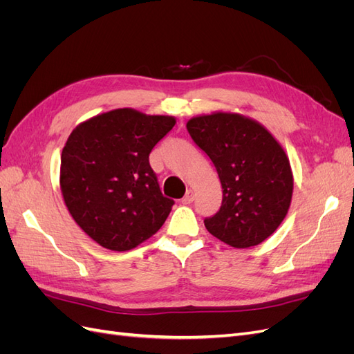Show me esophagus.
<instances>
[{"label": "esophagus", "instance_id": "34e87169", "mask_svg": "<svg viewBox=\"0 0 354 354\" xmlns=\"http://www.w3.org/2000/svg\"><path fill=\"white\" fill-rule=\"evenodd\" d=\"M194 199H195V192L189 189L186 192V195L183 196V199H181V203H190V202H194Z\"/></svg>", "mask_w": 354, "mask_h": 354}]
</instances>
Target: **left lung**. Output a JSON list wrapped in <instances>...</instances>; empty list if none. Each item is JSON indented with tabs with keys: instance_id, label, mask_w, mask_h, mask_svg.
<instances>
[{
	"instance_id": "8db88e82",
	"label": "left lung",
	"mask_w": 354,
	"mask_h": 354,
	"mask_svg": "<svg viewBox=\"0 0 354 354\" xmlns=\"http://www.w3.org/2000/svg\"><path fill=\"white\" fill-rule=\"evenodd\" d=\"M217 169L220 211L207 230L233 248H250L281 226L291 205L294 177L282 145L259 121L236 112H212L186 124Z\"/></svg>"
}]
</instances>
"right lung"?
Masks as SVG:
<instances>
[{"label": "right lung", "instance_id": "1", "mask_svg": "<svg viewBox=\"0 0 354 354\" xmlns=\"http://www.w3.org/2000/svg\"><path fill=\"white\" fill-rule=\"evenodd\" d=\"M174 125V116L122 108L82 121L68 137L62 196L75 223L103 248L133 250L165 223L174 201L160 194L149 153Z\"/></svg>", "mask_w": 354, "mask_h": 354}]
</instances>
